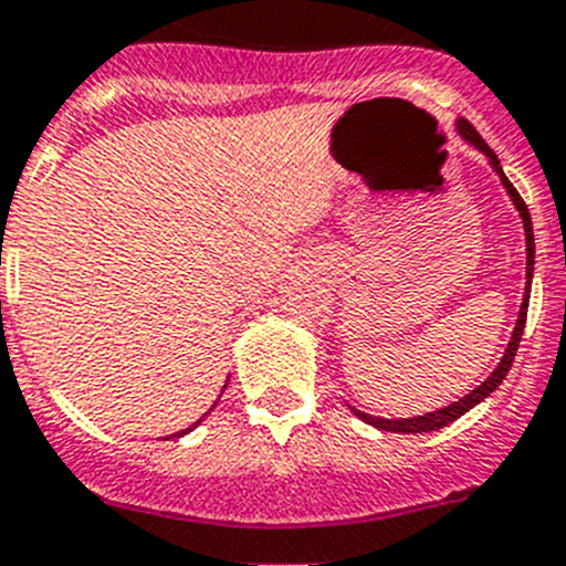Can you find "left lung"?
<instances>
[{
	"label": "left lung",
	"mask_w": 566,
	"mask_h": 566,
	"mask_svg": "<svg viewBox=\"0 0 566 566\" xmlns=\"http://www.w3.org/2000/svg\"><path fill=\"white\" fill-rule=\"evenodd\" d=\"M455 130H459L461 139L467 142L470 147H475L479 154L488 156L490 167L495 170V176L501 179V185H504V190H507L510 201L515 205V210H518L521 222H524V239H527V284H524V298H521V311H518V318H515V327H513V336H510L507 347H504V356H501V361L495 365V370L490 373L484 381H481L479 387H473V390L467 392V396H461L459 401H453V405L447 407H439V410L432 412H424V416H412V419H378V416H370V412H361L356 410V407H350L353 412H356L358 419L367 421V424L378 427V430H387V432H432L439 430V427H447L450 421L461 419L464 412L473 410L475 405H481V401L488 399L490 392L495 390V387L504 381V376L510 373V367H513V358H515V350H518V342H521V333H524V322H527V304H530V284H533V264H535V239H533V219H530V210L527 205H524V199L518 196V190L510 185V179L504 176V170H501V161L499 156L493 154L488 147V142L481 139L479 130H475L473 125L467 119H455Z\"/></svg>",
	"instance_id": "1"
}]
</instances>
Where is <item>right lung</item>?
Returning <instances> with one entry per match:
<instances>
[{
  "label": "right lung",
  "mask_w": 566,
  "mask_h": 566,
  "mask_svg": "<svg viewBox=\"0 0 566 566\" xmlns=\"http://www.w3.org/2000/svg\"><path fill=\"white\" fill-rule=\"evenodd\" d=\"M228 381H230V376H228ZM224 387H228V385H224ZM224 387H222V392H224ZM216 405H219V401H213V407ZM213 407H210V410H213ZM208 410V412H210ZM208 412H205V416H208ZM205 416H201V419L199 421H193V424H190V427H185V430H179V432H174V436H167V439H181V436H188V432L190 430H196V427H199L201 424V421H205Z\"/></svg>",
  "instance_id": "right-lung-1"
}]
</instances>
